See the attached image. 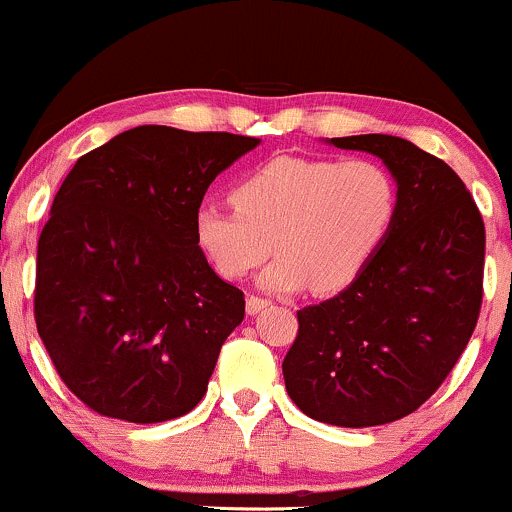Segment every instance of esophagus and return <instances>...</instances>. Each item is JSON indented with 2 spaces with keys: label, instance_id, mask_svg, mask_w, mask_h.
I'll return each mask as SVG.
<instances>
[{
  "label": "esophagus",
  "instance_id": "obj_1",
  "mask_svg": "<svg viewBox=\"0 0 512 512\" xmlns=\"http://www.w3.org/2000/svg\"><path fill=\"white\" fill-rule=\"evenodd\" d=\"M269 305L267 298H257V296H250L248 298V315H257L260 310H264Z\"/></svg>",
  "mask_w": 512,
  "mask_h": 512
}]
</instances>
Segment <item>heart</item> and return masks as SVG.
Segmentation results:
<instances>
[{"mask_svg":"<svg viewBox=\"0 0 512 512\" xmlns=\"http://www.w3.org/2000/svg\"><path fill=\"white\" fill-rule=\"evenodd\" d=\"M233 207L204 204L195 216L199 248L226 279H245L276 252L260 286L320 296L344 291L368 267L397 216L390 170L368 158L276 156L231 190Z\"/></svg>","mask_w":512,"mask_h":512,"instance_id":"1","label":"heart"}]
</instances>
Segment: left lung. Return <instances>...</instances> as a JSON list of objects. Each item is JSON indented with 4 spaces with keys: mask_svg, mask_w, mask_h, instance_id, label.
I'll use <instances>...</instances> for the list:
<instances>
[{
    "mask_svg": "<svg viewBox=\"0 0 512 512\" xmlns=\"http://www.w3.org/2000/svg\"><path fill=\"white\" fill-rule=\"evenodd\" d=\"M366 151L397 182V216L358 279L330 301L298 310L286 354V392L310 419L383 426L426 402L477 327L484 221L460 175L390 134L330 139Z\"/></svg>",
    "mask_w": 512,
    "mask_h": 512,
    "instance_id": "8db88e82",
    "label": "left lung"
}]
</instances>
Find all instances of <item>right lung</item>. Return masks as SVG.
<instances>
[{
    "instance_id": "right-lung-1",
    "label": "right lung",
    "mask_w": 512,
    "mask_h": 512,
    "mask_svg": "<svg viewBox=\"0 0 512 512\" xmlns=\"http://www.w3.org/2000/svg\"><path fill=\"white\" fill-rule=\"evenodd\" d=\"M257 144L142 125L69 170L38 240L35 325L88 409L158 424L204 397L245 298L209 267L195 216L216 175Z\"/></svg>"
}]
</instances>
